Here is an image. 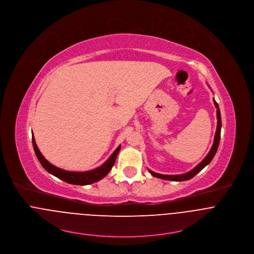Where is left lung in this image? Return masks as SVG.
<instances>
[{"mask_svg": "<svg viewBox=\"0 0 254 254\" xmlns=\"http://www.w3.org/2000/svg\"><path fill=\"white\" fill-rule=\"evenodd\" d=\"M213 103L214 106L216 108V117H217V126H216V132H215V136L213 139V144L208 153V155L205 157V159L201 162L200 164H198L193 170L189 171L188 173H185L183 175H161V174H157L154 173L150 170H148V172L155 178H159L165 181H173V182H185L188 181L190 179H192L194 176H196L199 172H201L207 165H208L210 161L212 160V158L214 157L217 148H218V144H219V140H220V132H221V116H220V111H219V107L217 105V103L215 102V100L213 99Z\"/></svg>", "mask_w": 254, "mask_h": 254, "instance_id": "1", "label": "left lung"}]
</instances>
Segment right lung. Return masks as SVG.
I'll return each instance as SVG.
<instances>
[{
    "instance_id": "obj_1",
    "label": "right lung",
    "mask_w": 254,
    "mask_h": 254,
    "mask_svg": "<svg viewBox=\"0 0 254 254\" xmlns=\"http://www.w3.org/2000/svg\"><path fill=\"white\" fill-rule=\"evenodd\" d=\"M32 142H33L35 153H36L39 161L49 174L55 176L56 178L64 181L68 184L76 185H91V184H94V183L102 180L103 178H105L110 173L113 166L115 165L117 154L121 148V146L119 145L107 161L94 170L87 171V172H69V171L57 168L46 160V158L44 157V155L41 153L40 149L38 148L33 134H32Z\"/></svg>"
}]
</instances>
